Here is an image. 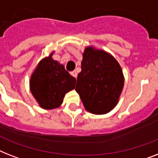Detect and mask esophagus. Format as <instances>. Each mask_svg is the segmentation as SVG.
Instances as JSON below:
<instances>
[{"instance_id":"34e87169","label":"esophagus","mask_w":158,"mask_h":158,"mask_svg":"<svg viewBox=\"0 0 158 158\" xmlns=\"http://www.w3.org/2000/svg\"><path fill=\"white\" fill-rule=\"evenodd\" d=\"M70 74H71L73 77H74V78H77V72L75 71V70L70 72Z\"/></svg>"}]
</instances>
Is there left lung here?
<instances>
[{
	"instance_id": "1",
	"label": "left lung",
	"mask_w": 158,
	"mask_h": 158,
	"mask_svg": "<svg viewBox=\"0 0 158 158\" xmlns=\"http://www.w3.org/2000/svg\"><path fill=\"white\" fill-rule=\"evenodd\" d=\"M124 87L117 60L102 50L88 47L83 54L75 90L88 111L102 115L115 107Z\"/></svg>"
}]
</instances>
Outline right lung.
I'll list each match as a JSON object with an SVG mask.
<instances>
[{
    "mask_svg": "<svg viewBox=\"0 0 158 158\" xmlns=\"http://www.w3.org/2000/svg\"><path fill=\"white\" fill-rule=\"evenodd\" d=\"M53 52L42 60L30 79V90L43 109L59 107L66 93L74 89L76 79L63 64L52 58Z\"/></svg>",
    "mask_w": 158,
    "mask_h": 158,
    "instance_id": "obj_1",
    "label": "right lung"
}]
</instances>
